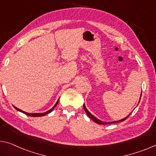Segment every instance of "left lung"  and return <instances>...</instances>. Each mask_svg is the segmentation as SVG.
Wrapping results in <instances>:
<instances>
[{"mask_svg":"<svg viewBox=\"0 0 156 156\" xmlns=\"http://www.w3.org/2000/svg\"><path fill=\"white\" fill-rule=\"evenodd\" d=\"M141 96H142V94H141ZM83 108H84V110H85V112H86V114H87V116L89 117H90V119H91V120H93L94 122H96V123H98V124H103V125H105V124H112V123H119V122H123V121L124 120H126V119L129 117V116L130 115V114H129V115H128L126 117H125L124 119H121V120H119V121H115V122H102V121H101V120H99V119H98L97 118H96L94 116H93L92 115H91V114L89 112V111L87 110V108H86V107H85V104L83 105Z\"/></svg>","mask_w":156,"mask_h":156,"instance_id":"left-lung-1","label":"left lung"}]
</instances>
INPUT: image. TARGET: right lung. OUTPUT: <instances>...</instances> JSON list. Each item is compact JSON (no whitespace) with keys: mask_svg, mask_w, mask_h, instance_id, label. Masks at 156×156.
I'll list each match as a JSON object with an SVG mask.
<instances>
[{"mask_svg":"<svg viewBox=\"0 0 156 156\" xmlns=\"http://www.w3.org/2000/svg\"><path fill=\"white\" fill-rule=\"evenodd\" d=\"M58 101H59V99L58 100V101H57V103H55V105H54L53 107L52 108L51 110H49L47 111V112H44V113H28V112H24V111H22L21 110L19 109V108H16L15 106H14V108H15V109H16V110H18V111H19V112H23V114H25V115H28V116H30V117H42V116H45V115H48V113H50L51 112H52V111H53V110L54 109V108H55L56 107V105H58Z\"/></svg>","mask_w":156,"mask_h":156,"instance_id":"1","label":"right lung"}]
</instances>
